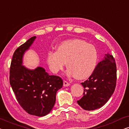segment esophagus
Listing matches in <instances>:
<instances>
[{
    "label": "esophagus",
    "instance_id": "34e87169",
    "mask_svg": "<svg viewBox=\"0 0 129 129\" xmlns=\"http://www.w3.org/2000/svg\"><path fill=\"white\" fill-rule=\"evenodd\" d=\"M63 86H64V87H68V86H70V83L67 82V81L64 80V82H63Z\"/></svg>",
    "mask_w": 129,
    "mask_h": 129
}]
</instances>
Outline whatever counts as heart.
Masks as SVG:
<instances>
[{"label": "heart", "instance_id": "b5f03b06", "mask_svg": "<svg viewBox=\"0 0 129 129\" xmlns=\"http://www.w3.org/2000/svg\"><path fill=\"white\" fill-rule=\"evenodd\" d=\"M98 60L96 47L83 40L70 39L60 43L56 52L47 54V63L51 71L57 73L66 63L67 75L83 80L92 75Z\"/></svg>", "mask_w": 129, "mask_h": 129}]
</instances>
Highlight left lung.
<instances>
[{"label":"left lung","instance_id":"obj_1","mask_svg":"<svg viewBox=\"0 0 129 129\" xmlns=\"http://www.w3.org/2000/svg\"><path fill=\"white\" fill-rule=\"evenodd\" d=\"M117 80L116 64L113 56L105 54L89 78L82 83L83 96L77 102L86 110L99 109L107 103L114 93Z\"/></svg>","mask_w":129,"mask_h":129}]
</instances>
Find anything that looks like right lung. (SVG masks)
Segmentation results:
<instances>
[{"label": "right lung", "instance_id": "1", "mask_svg": "<svg viewBox=\"0 0 129 129\" xmlns=\"http://www.w3.org/2000/svg\"><path fill=\"white\" fill-rule=\"evenodd\" d=\"M36 38L31 37L14 52L9 80L21 107L31 115L42 117L49 113L53 107L56 93L62 87L63 80L57 76L49 75L42 67L30 70L22 64L24 53Z\"/></svg>", "mask_w": 129, "mask_h": 129}]
</instances>
